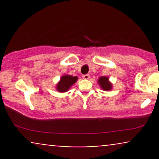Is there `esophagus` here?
Returning <instances> with one entry per match:
<instances>
[{"label": "esophagus", "instance_id": "esophagus-1", "mask_svg": "<svg viewBox=\"0 0 159 159\" xmlns=\"http://www.w3.org/2000/svg\"><path fill=\"white\" fill-rule=\"evenodd\" d=\"M82 78H83L84 79H89V78H90V75L89 74L83 75H82Z\"/></svg>", "mask_w": 159, "mask_h": 159}]
</instances>
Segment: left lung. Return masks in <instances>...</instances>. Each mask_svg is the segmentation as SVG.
Returning <instances> with one entry per match:
<instances>
[{"mask_svg":"<svg viewBox=\"0 0 159 159\" xmlns=\"http://www.w3.org/2000/svg\"><path fill=\"white\" fill-rule=\"evenodd\" d=\"M98 84L104 90H110L112 87L111 84L109 82L107 77H101L98 79Z\"/></svg>","mask_w":159,"mask_h":159,"instance_id":"8db88e82","label":"left lung"}]
</instances>
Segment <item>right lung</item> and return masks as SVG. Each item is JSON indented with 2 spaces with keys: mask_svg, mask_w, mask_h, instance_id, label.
Segmentation results:
<instances>
[{
  "mask_svg": "<svg viewBox=\"0 0 159 159\" xmlns=\"http://www.w3.org/2000/svg\"><path fill=\"white\" fill-rule=\"evenodd\" d=\"M78 78L73 77L72 75H63L61 78L58 84L57 85V90L59 92H66L67 90L70 88V87L72 84H74L77 81Z\"/></svg>",
  "mask_w": 159,
  "mask_h": 159,
  "instance_id": "1",
  "label": "right lung"
}]
</instances>
